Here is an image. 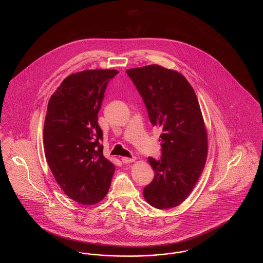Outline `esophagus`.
<instances>
[{
  "instance_id": "1",
  "label": "esophagus",
  "mask_w": 263,
  "mask_h": 263,
  "mask_svg": "<svg viewBox=\"0 0 263 263\" xmlns=\"http://www.w3.org/2000/svg\"><path fill=\"white\" fill-rule=\"evenodd\" d=\"M136 160V158L135 157H132V158H127V157H123V158H121V161H122V163H132V162H134Z\"/></svg>"
}]
</instances>
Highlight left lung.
Wrapping results in <instances>:
<instances>
[{
  "label": "left lung",
  "mask_w": 263,
  "mask_h": 263,
  "mask_svg": "<svg viewBox=\"0 0 263 263\" xmlns=\"http://www.w3.org/2000/svg\"><path fill=\"white\" fill-rule=\"evenodd\" d=\"M146 105L151 123L160 127L162 157H149L155 176L143 195L151 206H178L195 186L207 158V133L197 97L180 73L159 65L126 71Z\"/></svg>",
  "instance_id": "left-lung-1"
}]
</instances>
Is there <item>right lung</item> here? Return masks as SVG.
Here are the masks:
<instances>
[{"label":"right lung","instance_id":"add662e5","mask_svg":"<svg viewBox=\"0 0 263 263\" xmlns=\"http://www.w3.org/2000/svg\"><path fill=\"white\" fill-rule=\"evenodd\" d=\"M117 70H87L68 76L51 96L44 122V151L65 194L83 205L106 195L114 164L103 157L98 113Z\"/></svg>","mask_w":263,"mask_h":263}]
</instances>
